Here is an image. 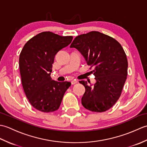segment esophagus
<instances>
[{"mask_svg":"<svg viewBox=\"0 0 147 147\" xmlns=\"http://www.w3.org/2000/svg\"><path fill=\"white\" fill-rule=\"evenodd\" d=\"M78 83V80H73L71 82V84L72 85H74V84H76V83Z\"/></svg>","mask_w":147,"mask_h":147,"instance_id":"34e87169","label":"esophagus"}]
</instances>
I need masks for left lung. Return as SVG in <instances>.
<instances>
[{
  "label": "left lung",
  "instance_id": "1",
  "mask_svg": "<svg viewBox=\"0 0 147 147\" xmlns=\"http://www.w3.org/2000/svg\"><path fill=\"white\" fill-rule=\"evenodd\" d=\"M85 58L96 82L88 85L80 81L85 88L82 104L95 112L108 111L121 95L127 75V59L121 45L112 37L92 31L77 36L70 45Z\"/></svg>",
  "mask_w": 147,
  "mask_h": 147
}]
</instances>
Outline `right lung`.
Masks as SVG:
<instances>
[{
    "mask_svg": "<svg viewBox=\"0 0 147 147\" xmlns=\"http://www.w3.org/2000/svg\"><path fill=\"white\" fill-rule=\"evenodd\" d=\"M73 38L43 32L30 39L22 49L19 59L22 85L31 105L38 111L57 110L71 85L52 80L51 73L55 55L69 44Z\"/></svg>",
    "mask_w": 147,
    "mask_h": 147,
    "instance_id": "right-lung-1",
    "label": "right lung"
}]
</instances>
